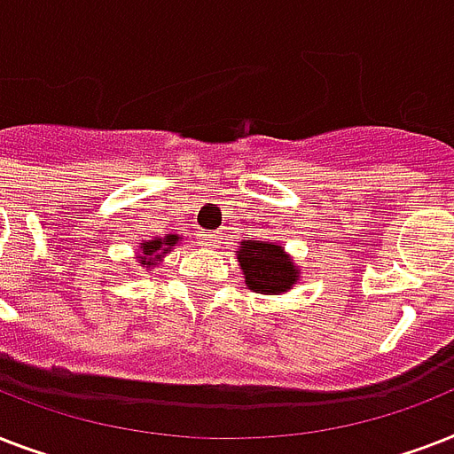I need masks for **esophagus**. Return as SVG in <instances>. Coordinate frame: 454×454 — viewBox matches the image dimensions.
<instances>
[{
  "label": "esophagus",
  "instance_id": "1",
  "mask_svg": "<svg viewBox=\"0 0 454 454\" xmlns=\"http://www.w3.org/2000/svg\"><path fill=\"white\" fill-rule=\"evenodd\" d=\"M219 238L221 235H216V233H205L202 235V238H200V240L205 242V245H209V247H219Z\"/></svg>",
  "mask_w": 454,
  "mask_h": 454
}]
</instances>
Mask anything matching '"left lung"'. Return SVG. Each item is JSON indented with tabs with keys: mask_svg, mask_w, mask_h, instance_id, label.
Segmentation results:
<instances>
[{
	"mask_svg": "<svg viewBox=\"0 0 454 454\" xmlns=\"http://www.w3.org/2000/svg\"><path fill=\"white\" fill-rule=\"evenodd\" d=\"M238 263L247 290L256 294H287L299 283V266L278 242L242 240Z\"/></svg>",
	"mask_w": 454,
	"mask_h": 454,
	"instance_id": "obj_1",
	"label": "left lung"
}]
</instances>
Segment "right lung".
<instances>
[{
  "instance_id": "obj_1",
  "label": "right lung",
  "mask_w": 454,
  "mask_h": 454,
  "mask_svg": "<svg viewBox=\"0 0 454 454\" xmlns=\"http://www.w3.org/2000/svg\"><path fill=\"white\" fill-rule=\"evenodd\" d=\"M178 242H181V235L176 233L164 235V238H153V240H141L138 242V252H137L138 266H144L145 270L155 269L157 263L162 262L164 256L169 254Z\"/></svg>"
}]
</instances>
